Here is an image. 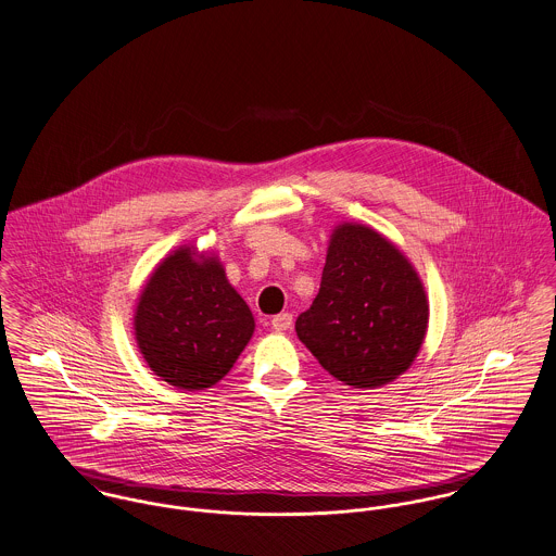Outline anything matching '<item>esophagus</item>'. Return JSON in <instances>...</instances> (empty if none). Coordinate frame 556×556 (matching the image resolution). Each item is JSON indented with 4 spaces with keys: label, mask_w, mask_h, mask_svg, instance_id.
<instances>
[{
    "label": "esophagus",
    "mask_w": 556,
    "mask_h": 556,
    "mask_svg": "<svg viewBox=\"0 0 556 556\" xmlns=\"http://www.w3.org/2000/svg\"><path fill=\"white\" fill-rule=\"evenodd\" d=\"M271 327H274L276 331H289V329L293 327V314H289V312L276 314V316L271 318Z\"/></svg>",
    "instance_id": "34e87169"
}]
</instances>
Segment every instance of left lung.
Instances as JSON below:
<instances>
[{
  "mask_svg": "<svg viewBox=\"0 0 556 556\" xmlns=\"http://www.w3.org/2000/svg\"><path fill=\"white\" fill-rule=\"evenodd\" d=\"M427 320L425 289L404 254L374 229L346 223L331 236L318 295L295 331L333 378L376 389L412 365Z\"/></svg>",
  "mask_w": 556,
  "mask_h": 556,
  "instance_id": "8db88e82",
  "label": "left lung"
}]
</instances>
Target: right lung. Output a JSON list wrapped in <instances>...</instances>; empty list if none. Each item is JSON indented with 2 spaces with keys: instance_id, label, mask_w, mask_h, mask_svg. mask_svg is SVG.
Returning a JSON list of instances; mask_svg holds the SVG:
<instances>
[{
  "instance_id": "add662e5",
  "label": "right lung",
  "mask_w": 556,
  "mask_h": 556,
  "mask_svg": "<svg viewBox=\"0 0 556 556\" xmlns=\"http://www.w3.org/2000/svg\"><path fill=\"white\" fill-rule=\"evenodd\" d=\"M169 254L147 282L136 309V340L152 371L172 387L216 384L244 351L253 312L227 282L214 256Z\"/></svg>"
}]
</instances>
